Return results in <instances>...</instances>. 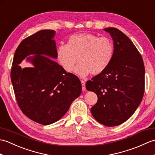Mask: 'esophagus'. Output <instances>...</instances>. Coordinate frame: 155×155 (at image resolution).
Listing matches in <instances>:
<instances>
[{
  "instance_id": "34e87169",
  "label": "esophagus",
  "mask_w": 155,
  "mask_h": 155,
  "mask_svg": "<svg viewBox=\"0 0 155 155\" xmlns=\"http://www.w3.org/2000/svg\"><path fill=\"white\" fill-rule=\"evenodd\" d=\"M81 84H82V89H83V91L86 90V87H85V82L84 81H81Z\"/></svg>"
}]
</instances>
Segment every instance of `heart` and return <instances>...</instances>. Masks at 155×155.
<instances>
[{
	"mask_svg": "<svg viewBox=\"0 0 155 155\" xmlns=\"http://www.w3.org/2000/svg\"><path fill=\"white\" fill-rule=\"evenodd\" d=\"M57 59L68 72L74 71L81 78L89 74H99L108 68L113 60L114 45L109 38L98 37L91 33L72 35L67 45L57 49Z\"/></svg>",
	"mask_w": 155,
	"mask_h": 155,
	"instance_id": "heart-1",
	"label": "heart"
}]
</instances>
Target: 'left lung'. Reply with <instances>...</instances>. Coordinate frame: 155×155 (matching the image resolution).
I'll return each mask as SVG.
<instances>
[{
	"label": "left lung",
	"instance_id": "1",
	"mask_svg": "<svg viewBox=\"0 0 155 155\" xmlns=\"http://www.w3.org/2000/svg\"><path fill=\"white\" fill-rule=\"evenodd\" d=\"M113 41L114 55L108 68L86 83L97 103L91 114L98 123L114 127L124 123L137 110L144 92L143 58L126 35L113 27L104 28Z\"/></svg>",
	"mask_w": 155,
	"mask_h": 155
}]
</instances>
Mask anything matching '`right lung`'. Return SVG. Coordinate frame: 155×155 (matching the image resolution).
I'll list each match as a JSON object with an SVG mask.
<instances>
[{
	"mask_svg": "<svg viewBox=\"0 0 155 155\" xmlns=\"http://www.w3.org/2000/svg\"><path fill=\"white\" fill-rule=\"evenodd\" d=\"M55 34L53 30H42L24 39L15 51L11 72L20 108L30 119L43 125L60 120L82 91L77 76L51 59L57 58ZM26 57L33 67H19Z\"/></svg>",
	"mask_w": 155,
	"mask_h": 155,
	"instance_id": "obj_1",
	"label": "right lung"
}]
</instances>
